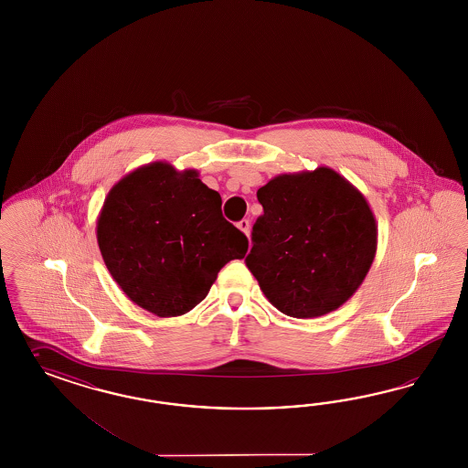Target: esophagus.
Returning a JSON list of instances; mask_svg holds the SVG:
<instances>
[{
    "instance_id": "esophagus-1",
    "label": "esophagus",
    "mask_w": 468,
    "mask_h": 468,
    "mask_svg": "<svg viewBox=\"0 0 468 468\" xmlns=\"http://www.w3.org/2000/svg\"><path fill=\"white\" fill-rule=\"evenodd\" d=\"M237 227L240 228V231H243L245 235H249V233H250V223H249V219H241L240 223H239Z\"/></svg>"
}]
</instances>
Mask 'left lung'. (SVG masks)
<instances>
[{"label":"left lung","instance_id":"8db88e82","mask_svg":"<svg viewBox=\"0 0 468 468\" xmlns=\"http://www.w3.org/2000/svg\"><path fill=\"white\" fill-rule=\"evenodd\" d=\"M264 214L245 264L280 312L311 319L336 311L366 280L378 249L367 200L327 166L284 173L257 190Z\"/></svg>","mask_w":468,"mask_h":468}]
</instances>
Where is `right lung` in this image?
<instances>
[{"instance_id":"add662e5","label":"right lung","mask_w":468,"mask_h":468,"mask_svg":"<svg viewBox=\"0 0 468 468\" xmlns=\"http://www.w3.org/2000/svg\"><path fill=\"white\" fill-rule=\"evenodd\" d=\"M98 245L114 282L157 317L192 311L249 240L221 213L197 170L156 161L123 176L104 198Z\"/></svg>"}]
</instances>
